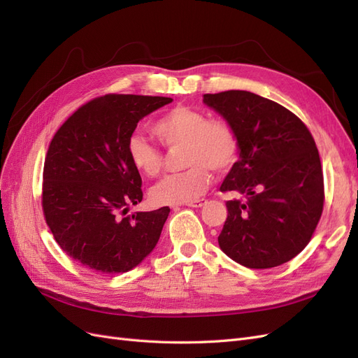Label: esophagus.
Masks as SVG:
<instances>
[{
  "label": "esophagus",
  "instance_id": "esophagus-1",
  "mask_svg": "<svg viewBox=\"0 0 358 358\" xmlns=\"http://www.w3.org/2000/svg\"><path fill=\"white\" fill-rule=\"evenodd\" d=\"M206 204V200L201 199V200H196V201H189L187 203V206H189V208H201V206Z\"/></svg>",
  "mask_w": 358,
  "mask_h": 358
}]
</instances>
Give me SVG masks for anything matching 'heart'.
<instances>
[{
	"mask_svg": "<svg viewBox=\"0 0 358 358\" xmlns=\"http://www.w3.org/2000/svg\"><path fill=\"white\" fill-rule=\"evenodd\" d=\"M152 133L169 150H180L183 171L169 175L150 189L158 206L183 204L201 197L210 183V171L224 175L239 158V137L231 124L209 119L201 110L176 106L152 124ZM128 159L140 175L157 178L164 167V155L142 136L127 142Z\"/></svg>",
	"mask_w": 358,
	"mask_h": 358,
	"instance_id": "obj_1",
	"label": "heart"
}]
</instances>
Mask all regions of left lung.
Returning a JSON list of instances; mask_svg holds the SVG:
<instances>
[{"instance_id": "8db88e82", "label": "left lung", "mask_w": 358, "mask_h": 358, "mask_svg": "<svg viewBox=\"0 0 358 358\" xmlns=\"http://www.w3.org/2000/svg\"><path fill=\"white\" fill-rule=\"evenodd\" d=\"M239 137V159L221 185L242 199L227 201L218 236L222 251L249 268L289 262L310 242L324 208L318 149L301 119L248 91L204 94Z\"/></svg>"}]
</instances>
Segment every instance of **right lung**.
Returning <instances> with one entry per match:
<instances>
[{
	"label": "right lung",
	"instance_id": "1",
	"mask_svg": "<svg viewBox=\"0 0 358 358\" xmlns=\"http://www.w3.org/2000/svg\"><path fill=\"white\" fill-rule=\"evenodd\" d=\"M171 101L106 94L80 106L53 136L43 169V213L59 248L82 266L124 273L155 248L170 209L125 216L143 199L127 142L140 119Z\"/></svg>",
	"mask_w": 358,
	"mask_h": 358
}]
</instances>
